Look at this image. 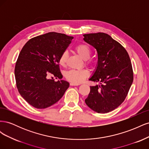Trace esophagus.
I'll return each instance as SVG.
<instances>
[{"instance_id": "34e87169", "label": "esophagus", "mask_w": 149, "mask_h": 149, "mask_svg": "<svg viewBox=\"0 0 149 149\" xmlns=\"http://www.w3.org/2000/svg\"><path fill=\"white\" fill-rule=\"evenodd\" d=\"M80 84H79V83H70V85L71 86H78V85H79Z\"/></svg>"}]
</instances>
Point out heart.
Returning a JSON list of instances; mask_svg holds the SVG:
<instances>
[{
  "instance_id": "obj_1",
  "label": "heart",
  "mask_w": 149,
  "mask_h": 149,
  "mask_svg": "<svg viewBox=\"0 0 149 149\" xmlns=\"http://www.w3.org/2000/svg\"><path fill=\"white\" fill-rule=\"evenodd\" d=\"M75 50L78 53V55L83 59L85 60L86 63L88 65H93L94 61L93 60L89 59L90 55L91 54V48L87 44L80 43L75 47ZM68 57V53L67 51L63 52L59 58V64L61 66H65L66 61ZM90 75L89 71L87 69L81 70H70L67 71L65 74L66 78L72 83H79L82 82L86 78H88Z\"/></svg>"
}]
</instances>
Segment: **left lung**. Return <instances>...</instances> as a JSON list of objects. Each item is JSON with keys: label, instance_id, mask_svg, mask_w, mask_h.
<instances>
[{"label": "left lung", "instance_id": "left-lung-1", "mask_svg": "<svg viewBox=\"0 0 149 149\" xmlns=\"http://www.w3.org/2000/svg\"><path fill=\"white\" fill-rule=\"evenodd\" d=\"M83 40L95 48L98 61L89 80L100 84L90 86L85 100L87 106L98 113H107L124 102L133 82L131 61L126 49L104 33L84 34Z\"/></svg>", "mask_w": 149, "mask_h": 149}]
</instances>
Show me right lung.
<instances>
[{
  "instance_id": "add662e5",
  "label": "right lung",
  "mask_w": 149,
  "mask_h": 149,
  "mask_svg": "<svg viewBox=\"0 0 149 149\" xmlns=\"http://www.w3.org/2000/svg\"><path fill=\"white\" fill-rule=\"evenodd\" d=\"M73 38L63 33L49 32L31 38L22 48L15 67L16 85L31 106L37 109L51 106L69 88L66 81H55L49 77L63 78L58 60Z\"/></svg>"
}]
</instances>
